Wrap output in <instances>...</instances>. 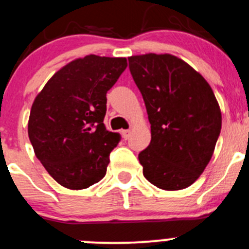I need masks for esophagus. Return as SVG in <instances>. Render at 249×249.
Instances as JSON below:
<instances>
[{
  "mask_svg": "<svg viewBox=\"0 0 249 249\" xmlns=\"http://www.w3.org/2000/svg\"><path fill=\"white\" fill-rule=\"evenodd\" d=\"M130 135V129H125V130H122V137L124 138V139H128Z\"/></svg>",
  "mask_w": 249,
  "mask_h": 249,
  "instance_id": "obj_1",
  "label": "esophagus"
}]
</instances>
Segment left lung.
Listing matches in <instances>:
<instances>
[{
	"label": "left lung",
	"mask_w": 249,
	"mask_h": 249,
	"mask_svg": "<svg viewBox=\"0 0 249 249\" xmlns=\"http://www.w3.org/2000/svg\"><path fill=\"white\" fill-rule=\"evenodd\" d=\"M151 124V142L139 154L145 178L162 190L195 183L214 152L221 112L207 81L172 54L128 58Z\"/></svg>",
	"instance_id": "obj_1"
}]
</instances>
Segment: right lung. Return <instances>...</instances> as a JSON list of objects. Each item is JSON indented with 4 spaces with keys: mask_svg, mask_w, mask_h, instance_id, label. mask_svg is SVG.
<instances>
[{
    "mask_svg": "<svg viewBox=\"0 0 249 249\" xmlns=\"http://www.w3.org/2000/svg\"><path fill=\"white\" fill-rule=\"evenodd\" d=\"M125 68V58L75 59L34 100L29 138L36 157L64 188L87 189L107 174L110 152L121 139L104 124L107 93Z\"/></svg>",
    "mask_w": 249,
    "mask_h": 249,
    "instance_id": "add662e5",
    "label": "right lung"
}]
</instances>
